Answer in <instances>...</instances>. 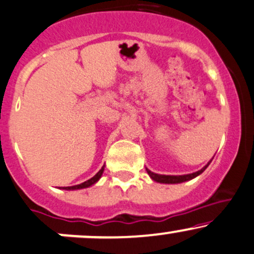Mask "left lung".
I'll list each match as a JSON object with an SVG mask.
<instances>
[{"label": "left lung", "mask_w": 254, "mask_h": 254, "mask_svg": "<svg viewBox=\"0 0 254 254\" xmlns=\"http://www.w3.org/2000/svg\"><path fill=\"white\" fill-rule=\"evenodd\" d=\"M212 159H211V160L208 161V163L206 164L201 170H199V171L196 172H193V174H188V175H177V176H175V175H159V174H154V172H152L147 168L146 170H147V174L149 175V177L152 178L153 181H155V182L165 183V185H177V183H183V182H187V181L193 180V178L199 176V175H201L202 172L207 169V166L210 165Z\"/></svg>", "instance_id": "left-lung-1"}]
</instances>
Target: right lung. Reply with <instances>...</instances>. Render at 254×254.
Listing matches in <instances>:
<instances>
[{"label":"right lung","instance_id":"right-lung-1","mask_svg":"<svg viewBox=\"0 0 254 254\" xmlns=\"http://www.w3.org/2000/svg\"><path fill=\"white\" fill-rule=\"evenodd\" d=\"M104 170H105V165L102 166L101 170H100L99 172L95 175L94 177H91L90 180L85 181V182L80 183V185H77V186H72V187H61V189H65V190H78V189H84V188H89V187H91L93 185H95L97 181L100 180L102 176V174H104Z\"/></svg>","mask_w":254,"mask_h":254}]
</instances>
